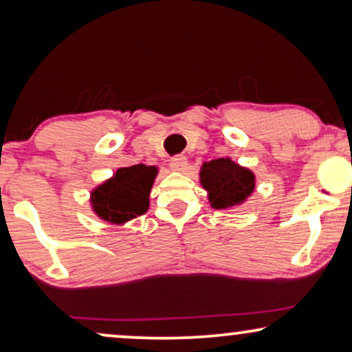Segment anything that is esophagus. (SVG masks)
<instances>
[{
	"label": "esophagus",
	"mask_w": 352,
	"mask_h": 352,
	"mask_svg": "<svg viewBox=\"0 0 352 352\" xmlns=\"http://www.w3.org/2000/svg\"><path fill=\"white\" fill-rule=\"evenodd\" d=\"M187 166V158L184 155H176L170 160V168L175 171H184Z\"/></svg>",
	"instance_id": "obj_1"
}]
</instances>
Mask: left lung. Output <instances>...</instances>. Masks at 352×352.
<instances>
[{"instance_id": "8db88e82", "label": "left lung", "mask_w": 352, "mask_h": 352, "mask_svg": "<svg viewBox=\"0 0 352 352\" xmlns=\"http://www.w3.org/2000/svg\"><path fill=\"white\" fill-rule=\"evenodd\" d=\"M200 182L208 192L213 208L226 210L243 204L254 190V175L248 168L234 163L230 158H218L204 163Z\"/></svg>"}]
</instances>
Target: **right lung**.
Returning <instances> with one entry per match:
<instances>
[{"instance_id":"1","label":"right lung","mask_w":352,"mask_h":352,"mask_svg":"<svg viewBox=\"0 0 352 352\" xmlns=\"http://www.w3.org/2000/svg\"><path fill=\"white\" fill-rule=\"evenodd\" d=\"M157 173V166L142 163L120 168L113 177L96 187L91 194L94 213L113 224H124L144 214L148 208V194Z\"/></svg>"}]
</instances>
